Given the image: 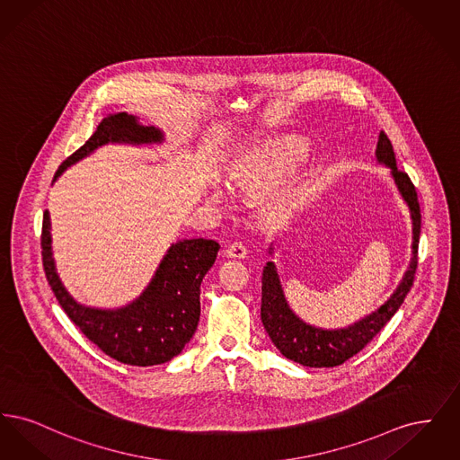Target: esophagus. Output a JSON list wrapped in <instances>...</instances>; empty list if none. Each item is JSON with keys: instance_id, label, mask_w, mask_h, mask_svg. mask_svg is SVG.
Listing matches in <instances>:
<instances>
[{"instance_id": "esophagus-1", "label": "esophagus", "mask_w": 460, "mask_h": 460, "mask_svg": "<svg viewBox=\"0 0 460 460\" xmlns=\"http://www.w3.org/2000/svg\"><path fill=\"white\" fill-rule=\"evenodd\" d=\"M226 253H227V257H231V259H244L246 255H248V248H246V244L243 243V241H233L229 246H227V250H226Z\"/></svg>"}]
</instances>
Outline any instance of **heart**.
Wrapping results in <instances>:
<instances>
[{"mask_svg": "<svg viewBox=\"0 0 460 460\" xmlns=\"http://www.w3.org/2000/svg\"><path fill=\"white\" fill-rule=\"evenodd\" d=\"M293 158L288 154H274L265 156L261 165L253 171V174L240 175V182L244 181H274L279 175L285 174L289 169Z\"/></svg>", "mask_w": 460, "mask_h": 460, "instance_id": "obj_1", "label": "heart"}]
</instances>
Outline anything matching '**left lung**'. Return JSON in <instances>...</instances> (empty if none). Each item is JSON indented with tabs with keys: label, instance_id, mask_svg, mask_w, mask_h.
Instances as JSON below:
<instances>
[{
	"label": "left lung",
	"instance_id": "obj_1",
	"mask_svg": "<svg viewBox=\"0 0 460 460\" xmlns=\"http://www.w3.org/2000/svg\"><path fill=\"white\" fill-rule=\"evenodd\" d=\"M376 156L381 164L392 169L394 184L402 198L407 201L412 217V262L405 278L396 288L394 296L377 308L374 314L366 319L358 321L347 329L312 328L300 321L286 304L283 289L279 285V278L274 263L267 262L262 274V305L261 317L267 334L272 343L286 358L298 362L306 367H334L347 362L353 355L362 350L372 338L386 326V323L394 315V312L403 304L407 293L414 285V276L417 269V248H419V234H420V208L417 199L416 186L411 177L403 171L396 169L394 146L385 131L379 132Z\"/></svg>",
	"mask_w": 460,
	"mask_h": 460
}]
</instances>
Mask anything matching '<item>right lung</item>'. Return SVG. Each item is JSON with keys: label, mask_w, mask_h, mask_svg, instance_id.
Returning <instances> with one entry per match:
<instances>
[{"label": "right lung", "mask_w": 460, "mask_h": 460, "mask_svg": "<svg viewBox=\"0 0 460 460\" xmlns=\"http://www.w3.org/2000/svg\"><path fill=\"white\" fill-rule=\"evenodd\" d=\"M160 139V131L139 126L132 115H110L77 152L62 162L55 179L68 165L109 141L152 143ZM49 241V217L44 212L41 253L46 279L68 319L103 353L122 364L146 367L169 362L193 338L199 321V285L217 259V241L197 238L175 243L146 291L134 304L119 310H96L72 300L55 272Z\"/></svg>", "instance_id": "add662e5"}]
</instances>
